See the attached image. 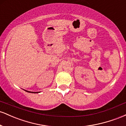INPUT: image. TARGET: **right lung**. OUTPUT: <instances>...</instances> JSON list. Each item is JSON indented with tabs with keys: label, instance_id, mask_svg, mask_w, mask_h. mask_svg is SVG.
I'll return each instance as SVG.
<instances>
[{
	"label": "right lung",
	"instance_id": "add662e5",
	"mask_svg": "<svg viewBox=\"0 0 126 126\" xmlns=\"http://www.w3.org/2000/svg\"><path fill=\"white\" fill-rule=\"evenodd\" d=\"M25 91H27V92H30V93H34V94H35V93H39V92H31V91H26V90H24Z\"/></svg>",
	"mask_w": 126,
	"mask_h": 126
}]
</instances>
